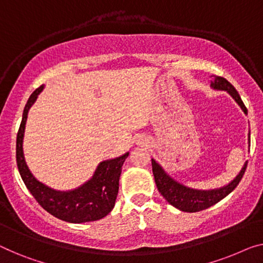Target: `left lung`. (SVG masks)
Masks as SVG:
<instances>
[{
  "label": "left lung",
  "instance_id": "8db88e82",
  "mask_svg": "<svg viewBox=\"0 0 263 263\" xmlns=\"http://www.w3.org/2000/svg\"><path fill=\"white\" fill-rule=\"evenodd\" d=\"M211 87L219 91H226L232 96L235 101L240 105V107L243 109V112L248 113L247 107L242 101L240 94L235 89L234 86L230 82L222 77L213 76V81H211ZM249 144H250V132H249ZM152 162V172L155 176L156 185L158 187L159 193L162 194L164 198L174 205L177 209L185 211V213H196V211L204 210L206 208L216 204L217 202L221 201L228 196L232 191L238 185V183L243 177L245 171L247 169L248 160L245 163L243 167L240 171L236 177H235L228 185L219 187V189L214 190H196L190 189V187L184 186L183 184L176 182L174 178H171L169 175L165 174V171L162 169V166L156 162L155 159H151Z\"/></svg>",
  "mask_w": 263,
  "mask_h": 263
}]
</instances>
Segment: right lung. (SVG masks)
Listing matches in <instances>:
<instances>
[{
  "instance_id": "right-lung-1",
  "label": "right lung",
  "mask_w": 263,
  "mask_h": 263,
  "mask_svg": "<svg viewBox=\"0 0 263 263\" xmlns=\"http://www.w3.org/2000/svg\"><path fill=\"white\" fill-rule=\"evenodd\" d=\"M42 88L44 86L35 89L27 101L16 137V163L22 181L39 204L53 216L70 223L98 221L106 216L115 206L121 166L127 158L128 152L118 158L101 162L93 177L72 191H57L39 182L27 166L22 143L28 111Z\"/></svg>"
}]
</instances>
